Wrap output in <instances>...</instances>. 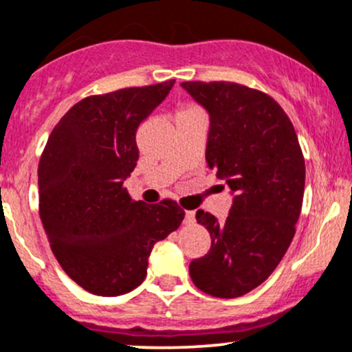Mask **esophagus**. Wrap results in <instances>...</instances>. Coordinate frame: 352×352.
Returning a JSON list of instances; mask_svg holds the SVG:
<instances>
[{"mask_svg":"<svg viewBox=\"0 0 352 352\" xmlns=\"http://www.w3.org/2000/svg\"><path fill=\"white\" fill-rule=\"evenodd\" d=\"M184 223H186V224H194L195 223V212H194V210H187Z\"/></svg>","mask_w":352,"mask_h":352,"instance_id":"1","label":"esophagus"}]
</instances>
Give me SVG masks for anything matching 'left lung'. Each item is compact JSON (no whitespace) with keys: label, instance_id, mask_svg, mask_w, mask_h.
Masks as SVG:
<instances>
[{"label":"left lung","instance_id":"8db88e82","mask_svg":"<svg viewBox=\"0 0 352 352\" xmlns=\"http://www.w3.org/2000/svg\"><path fill=\"white\" fill-rule=\"evenodd\" d=\"M180 86L209 114L206 160L232 195L224 223L197 210L212 243L188 273L212 297H241L272 275L294 239L305 187L297 133L265 92L234 82Z\"/></svg>","mask_w":352,"mask_h":352}]
</instances>
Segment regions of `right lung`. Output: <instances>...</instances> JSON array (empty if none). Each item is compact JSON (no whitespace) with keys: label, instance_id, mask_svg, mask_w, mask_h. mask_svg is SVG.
I'll use <instances>...</instances> for the list:
<instances>
[{"label":"right lung","instance_id":"right-lung-1","mask_svg":"<svg viewBox=\"0 0 352 352\" xmlns=\"http://www.w3.org/2000/svg\"><path fill=\"white\" fill-rule=\"evenodd\" d=\"M175 80L91 96L50 133L38 165L40 219L64 272L89 294L118 297L146 276L153 244L182 224L177 202L131 201L136 131Z\"/></svg>","mask_w":352,"mask_h":352}]
</instances>
